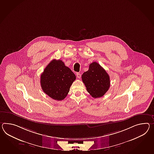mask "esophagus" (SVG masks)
<instances>
[{"label":"esophagus","mask_w":154,"mask_h":154,"mask_svg":"<svg viewBox=\"0 0 154 154\" xmlns=\"http://www.w3.org/2000/svg\"><path fill=\"white\" fill-rule=\"evenodd\" d=\"M76 75H77V77L78 79H80L81 77V73H76Z\"/></svg>","instance_id":"esophagus-1"}]
</instances>
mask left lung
<instances>
[{"mask_svg":"<svg viewBox=\"0 0 154 154\" xmlns=\"http://www.w3.org/2000/svg\"><path fill=\"white\" fill-rule=\"evenodd\" d=\"M82 79L87 92L95 98L103 96L110 87L108 73L96 62L90 64L88 70L83 73Z\"/></svg>","mask_w":154,"mask_h":154,"instance_id":"obj_1","label":"left lung"}]
</instances>
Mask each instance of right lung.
Segmentation results:
<instances>
[{"mask_svg": "<svg viewBox=\"0 0 154 154\" xmlns=\"http://www.w3.org/2000/svg\"><path fill=\"white\" fill-rule=\"evenodd\" d=\"M76 77L60 60H53L45 68L41 76L43 92L55 100L62 101L67 96Z\"/></svg>", "mask_w": 154, "mask_h": 154, "instance_id": "right-lung-1", "label": "right lung"}]
</instances>
